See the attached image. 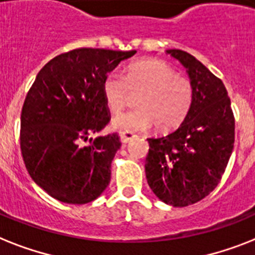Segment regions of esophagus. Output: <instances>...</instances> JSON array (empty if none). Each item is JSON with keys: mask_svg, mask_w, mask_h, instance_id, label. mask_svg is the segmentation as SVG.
I'll return each mask as SVG.
<instances>
[{"mask_svg": "<svg viewBox=\"0 0 255 255\" xmlns=\"http://www.w3.org/2000/svg\"><path fill=\"white\" fill-rule=\"evenodd\" d=\"M119 136H121V141L123 142V144H127V142H129L131 140H133V138L136 137V134H134L133 132H121Z\"/></svg>", "mask_w": 255, "mask_h": 255, "instance_id": "obj_1", "label": "esophagus"}]
</instances>
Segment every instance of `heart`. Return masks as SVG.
<instances>
[{
  "mask_svg": "<svg viewBox=\"0 0 255 255\" xmlns=\"http://www.w3.org/2000/svg\"><path fill=\"white\" fill-rule=\"evenodd\" d=\"M129 92H140L136 97L137 107L114 118L111 126L117 131H144L153 124L161 131L173 129L183 122L194 98L191 82L177 76L174 68L158 59L129 64L124 77L110 73L103 78V99L113 113L123 109Z\"/></svg>",
  "mask_w": 255,
  "mask_h": 255,
  "instance_id": "b5f03b06",
  "label": "heart"
}]
</instances>
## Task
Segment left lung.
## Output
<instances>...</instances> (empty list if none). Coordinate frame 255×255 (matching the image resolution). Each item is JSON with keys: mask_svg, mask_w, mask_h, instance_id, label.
<instances>
[{"mask_svg": "<svg viewBox=\"0 0 255 255\" xmlns=\"http://www.w3.org/2000/svg\"><path fill=\"white\" fill-rule=\"evenodd\" d=\"M166 53L186 68L194 98L175 131L148 138L145 174L158 199L186 207L206 198L220 182L235 144V118L221 80L185 51Z\"/></svg>", "mask_w": 255, "mask_h": 255, "instance_id": "8db88e82", "label": "left lung"}]
</instances>
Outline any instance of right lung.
<instances>
[{"mask_svg":"<svg viewBox=\"0 0 255 255\" xmlns=\"http://www.w3.org/2000/svg\"><path fill=\"white\" fill-rule=\"evenodd\" d=\"M136 53L78 48L45 64L24 99L20 150L32 181L63 203L97 199L111 179L117 133L90 137L110 121L102 82Z\"/></svg>","mask_w":255,"mask_h":255,"instance_id":"1","label":"right lung"}]
</instances>
